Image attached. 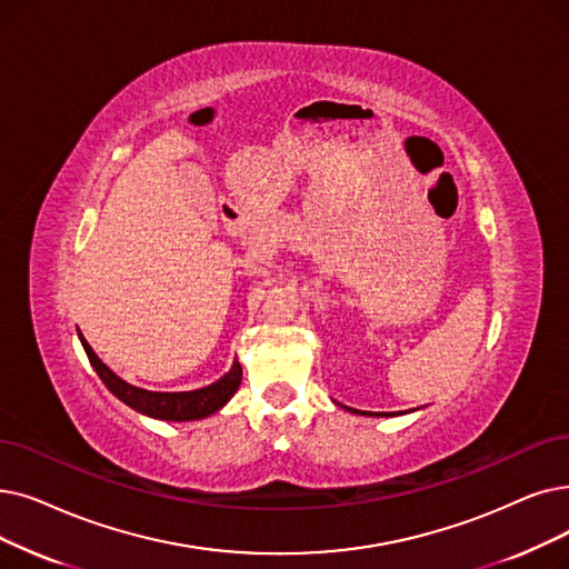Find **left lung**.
Here are the masks:
<instances>
[{
  "label": "left lung",
  "mask_w": 569,
  "mask_h": 569,
  "mask_svg": "<svg viewBox=\"0 0 569 569\" xmlns=\"http://www.w3.org/2000/svg\"><path fill=\"white\" fill-rule=\"evenodd\" d=\"M339 407H343V405H339ZM343 409H349V407H343ZM349 411L351 413H360V416H381V418L383 416H402V411H390V413L388 411L386 413L383 411H358V409H349Z\"/></svg>",
  "instance_id": "1"
}]
</instances>
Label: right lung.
I'll return each instance as SVG.
<instances>
[{
  "instance_id": "right-lung-1",
  "label": "right lung",
  "mask_w": 569,
  "mask_h": 569,
  "mask_svg": "<svg viewBox=\"0 0 569 569\" xmlns=\"http://www.w3.org/2000/svg\"><path fill=\"white\" fill-rule=\"evenodd\" d=\"M79 339L83 343V351L97 377L102 379V383L116 395V398L143 416L158 418V421H174V423L200 421V418H207L223 409L241 383V365L234 358L230 372L204 388L183 390V392L146 390L128 383L126 379H120L113 369H109L100 358H97V353L92 351V346L86 341L81 330H79Z\"/></svg>"
}]
</instances>
